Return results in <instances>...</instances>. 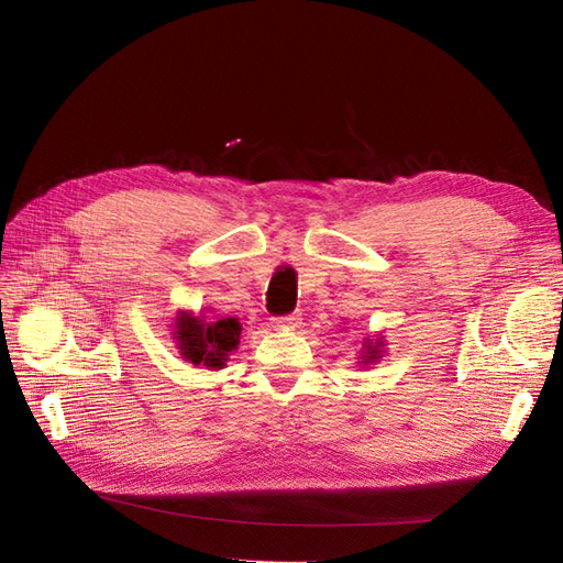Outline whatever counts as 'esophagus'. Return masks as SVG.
<instances>
[{"label":"esophagus","mask_w":563,"mask_h":563,"mask_svg":"<svg viewBox=\"0 0 563 563\" xmlns=\"http://www.w3.org/2000/svg\"><path fill=\"white\" fill-rule=\"evenodd\" d=\"M275 329H296L300 323V314H284V317H275L272 319Z\"/></svg>","instance_id":"1"}]
</instances>
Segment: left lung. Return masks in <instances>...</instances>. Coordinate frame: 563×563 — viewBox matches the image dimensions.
<instances>
[{
	"label": "left lung",
	"instance_id": "8db88e82",
	"mask_svg": "<svg viewBox=\"0 0 563 563\" xmlns=\"http://www.w3.org/2000/svg\"><path fill=\"white\" fill-rule=\"evenodd\" d=\"M385 343H383V338H364V352H362V364L364 366H368V364H373V362H378L380 360V347H383Z\"/></svg>",
	"mask_w": 563,
	"mask_h": 563
}]
</instances>
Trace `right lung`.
<instances>
[{"label":"right lung","mask_w":563,"mask_h":563,"mask_svg":"<svg viewBox=\"0 0 563 563\" xmlns=\"http://www.w3.org/2000/svg\"><path fill=\"white\" fill-rule=\"evenodd\" d=\"M174 329L183 360L213 371L225 366L228 354L236 350L242 335V323L234 317L207 321L203 317H192L190 312H180Z\"/></svg>","instance_id":"1"}]
</instances>
